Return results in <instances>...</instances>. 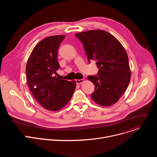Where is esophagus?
I'll return each mask as SVG.
<instances>
[{"label":"esophagus","instance_id":"obj_1","mask_svg":"<svg viewBox=\"0 0 157 157\" xmlns=\"http://www.w3.org/2000/svg\"><path fill=\"white\" fill-rule=\"evenodd\" d=\"M84 81V79H76V80H75V81H76V84H81V82H82Z\"/></svg>","mask_w":157,"mask_h":157}]
</instances>
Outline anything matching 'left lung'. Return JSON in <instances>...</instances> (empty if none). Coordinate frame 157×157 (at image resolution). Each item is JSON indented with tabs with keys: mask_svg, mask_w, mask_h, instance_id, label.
Instances as JSON below:
<instances>
[{
	"mask_svg": "<svg viewBox=\"0 0 157 157\" xmlns=\"http://www.w3.org/2000/svg\"><path fill=\"white\" fill-rule=\"evenodd\" d=\"M75 36L82 43L89 63L96 61L97 76L87 79L94 85L92 99L102 106L117 102L125 91L131 73L127 53L113 35L101 30H89Z\"/></svg>",
	"mask_w": 157,
	"mask_h": 157,
	"instance_id": "8db88e82",
	"label": "left lung"
}]
</instances>
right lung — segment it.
<instances>
[{
  "instance_id": "right-lung-1",
  "label": "right lung",
  "mask_w": 157,
  "mask_h": 157,
  "mask_svg": "<svg viewBox=\"0 0 157 157\" xmlns=\"http://www.w3.org/2000/svg\"><path fill=\"white\" fill-rule=\"evenodd\" d=\"M65 35H55L41 40L33 48L26 66L28 86L36 100L44 109L57 111L70 101L76 82L59 79L55 75L60 66L58 50Z\"/></svg>"
}]
</instances>
